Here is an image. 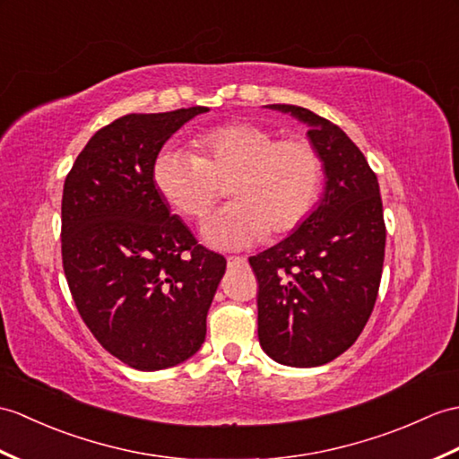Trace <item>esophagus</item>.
<instances>
[{"mask_svg":"<svg viewBox=\"0 0 459 459\" xmlns=\"http://www.w3.org/2000/svg\"><path fill=\"white\" fill-rule=\"evenodd\" d=\"M227 265H229L230 270L244 268V265H247V258H242V255H229V258H227Z\"/></svg>","mask_w":459,"mask_h":459,"instance_id":"obj_1","label":"esophagus"}]
</instances>
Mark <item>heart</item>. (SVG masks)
Masks as SVG:
<instances>
[{"mask_svg": "<svg viewBox=\"0 0 459 459\" xmlns=\"http://www.w3.org/2000/svg\"><path fill=\"white\" fill-rule=\"evenodd\" d=\"M195 151L164 148L152 164L154 187L187 221L205 219L230 184L234 204L207 221L209 244L247 248L270 232L278 238L299 229L323 187V158L301 136L280 138L258 123L212 126L195 138Z\"/></svg>", "mask_w": 459, "mask_h": 459, "instance_id": "1", "label": "heart"}]
</instances>
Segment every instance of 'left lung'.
<instances>
[{
	"label": "left lung",
	"mask_w": 459,
	"mask_h": 459,
	"mask_svg": "<svg viewBox=\"0 0 459 459\" xmlns=\"http://www.w3.org/2000/svg\"><path fill=\"white\" fill-rule=\"evenodd\" d=\"M272 108L308 125L307 134L325 162L326 191L291 237L250 255L258 281V338L280 364L313 368L354 344L374 311L385 221L377 176L340 126L299 105Z\"/></svg>",
	"instance_id": "1"
}]
</instances>
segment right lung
I'll return each mask as SVG.
<instances>
[{
	"mask_svg": "<svg viewBox=\"0 0 459 459\" xmlns=\"http://www.w3.org/2000/svg\"><path fill=\"white\" fill-rule=\"evenodd\" d=\"M207 108L131 113L95 133L62 191V268L95 340L134 369L172 368L207 334L227 260L199 244L152 181L164 143Z\"/></svg>",
	"mask_w": 459,
	"mask_h": 459,
	"instance_id": "add662e5",
	"label": "right lung"
}]
</instances>
